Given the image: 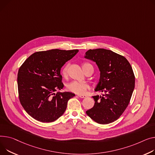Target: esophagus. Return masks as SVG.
<instances>
[{
	"mask_svg": "<svg viewBox=\"0 0 155 155\" xmlns=\"http://www.w3.org/2000/svg\"><path fill=\"white\" fill-rule=\"evenodd\" d=\"M78 96L80 97V98H86L87 96L85 95H78Z\"/></svg>",
	"mask_w": 155,
	"mask_h": 155,
	"instance_id": "34e87169",
	"label": "esophagus"
}]
</instances>
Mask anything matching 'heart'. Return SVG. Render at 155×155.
<instances>
[{
	"mask_svg": "<svg viewBox=\"0 0 155 155\" xmlns=\"http://www.w3.org/2000/svg\"><path fill=\"white\" fill-rule=\"evenodd\" d=\"M90 65L88 63H85L83 65V68H84L87 65ZM68 65L67 64L63 67L61 70V74L64 77H66L68 74ZM89 88L88 85L86 82H81L78 81H72L70 82L67 85V89L68 91L75 93L77 94H81Z\"/></svg>",
	"mask_w": 155,
	"mask_h": 155,
	"instance_id": "b5f03b06",
	"label": "heart"
}]
</instances>
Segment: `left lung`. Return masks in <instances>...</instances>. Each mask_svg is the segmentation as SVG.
Returning <instances> with one entry per match:
<instances>
[{
  "mask_svg": "<svg viewBox=\"0 0 155 155\" xmlns=\"http://www.w3.org/2000/svg\"><path fill=\"white\" fill-rule=\"evenodd\" d=\"M85 57L97 64L100 78L95 91L103 92L94 96L95 105L86 113L99 124H108L118 119L130 101L135 77L127 59L104 48L90 49Z\"/></svg>",
  "mask_w": 155,
  "mask_h": 155,
  "instance_id": "left-lung-1",
  "label": "left lung"
}]
</instances>
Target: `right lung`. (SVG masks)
<instances>
[{"label":"right lung","instance_id":"right-lung-1","mask_svg":"<svg viewBox=\"0 0 155 155\" xmlns=\"http://www.w3.org/2000/svg\"><path fill=\"white\" fill-rule=\"evenodd\" d=\"M78 51L59 49L37 51L19 68V100L25 111L35 120L52 122L64 114L68 101L75 94L56 93L64 87L60 69Z\"/></svg>","mask_w":155,"mask_h":155}]
</instances>
